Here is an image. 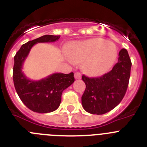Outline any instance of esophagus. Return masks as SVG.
Masks as SVG:
<instances>
[{
  "label": "esophagus",
  "mask_w": 147,
  "mask_h": 147,
  "mask_svg": "<svg viewBox=\"0 0 147 147\" xmlns=\"http://www.w3.org/2000/svg\"><path fill=\"white\" fill-rule=\"evenodd\" d=\"M74 77L76 80H79V79H80V78H81V74H80V73H78V72L75 73Z\"/></svg>",
  "instance_id": "34e87169"
}]
</instances>
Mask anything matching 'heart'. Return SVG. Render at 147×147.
Wrapping results in <instances>:
<instances>
[{
  "label": "heart",
  "mask_w": 147,
  "mask_h": 147,
  "mask_svg": "<svg viewBox=\"0 0 147 147\" xmlns=\"http://www.w3.org/2000/svg\"><path fill=\"white\" fill-rule=\"evenodd\" d=\"M118 50L113 42L102 38L78 41L67 48L66 58L71 62H82V68L90 76H102L111 68Z\"/></svg>",
  "instance_id": "b5f03b06"
}]
</instances>
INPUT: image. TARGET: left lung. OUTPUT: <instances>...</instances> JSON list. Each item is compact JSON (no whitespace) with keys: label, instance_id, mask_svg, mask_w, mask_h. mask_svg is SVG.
<instances>
[{"label":"left lung","instance_id":"obj_1","mask_svg":"<svg viewBox=\"0 0 147 147\" xmlns=\"http://www.w3.org/2000/svg\"><path fill=\"white\" fill-rule=\"evenodd\" d=\"M119 61L113 69L100 77L82 76L86 88L82 105L89 113L102 115L115 108L124 98L129 84L132 63L127 51H119Z\"/></svg>","mask_w":147,"mask_h":147}]
</instances>
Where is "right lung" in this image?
I'll use <instances>...</instances> for the list:
<instances>
[{
  "instance_id": "1",
  "label": "right lung",
  "mask_w": 147,
  "mask_h": 147,
  "mask_svg": "<svg viewBox=\"0 0 147 147\" xmlns=\"http://www.w3.org/2000/svg\"><path fill=\"white\" fill-rule=\"evenodd\" d=\"M60 36L44 35L23 44L14 57L13 81L15 90L23 103L34 112L47 113L59 107L61 96L64 90L74 82V73L68 74L54 73L40 80H32L23 71L24 62L30 51L39 42H54Z\"/></svg>"
}]
</instances>
